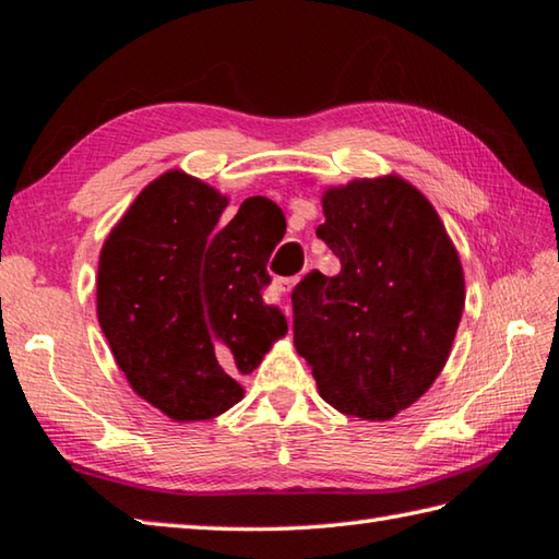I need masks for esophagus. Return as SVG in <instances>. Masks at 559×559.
Instances as JSON below:
<instances>
[{"label": "esophagus", "instance_id": "1", "mask_svg": "<svg viewBox=\"0 0 559 559\" xmlns=\"http://www.w3.org/2000/svg\"><path fill=\"white\" fill-rule=\"evenodd\" d=\"M298 283V278H276L273 281V290H278V293H290V288L296 286ZM286 313L290 316V308L286 306Z\"/></svg>", "mask_w": 559, "mask_h": 559}]
</instances>
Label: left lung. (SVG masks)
<instances>
[{
  "label": "left lung",
  "mask_w": 559,
  "mask_h": 559,
  "mask_svg": "<svg viewBox=\"0 0 559 559\" xmlns=\"http://www.w3.org/2000/svg\"><path fill=\"white\" fill-rule=\"evenodd\" d=\"M318 239L333 278L293 288V343L320 396L359 419H392L447 365L463 313V271L427 197L400 177L328 189Z\"/></svg>",
  "instance_id": "1"
}]
</instances>
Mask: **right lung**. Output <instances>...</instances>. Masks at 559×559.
Wrapping results in <instances>:
<instances>
[{"mask_svg": "<svg viewBox=\"0 0 559 559\" xmlns=\"http://www.w3.org/2000/svg\"><path fill=\"white\" fill-rule=\"evenodd\" d=\"M224 210L226 197L175 169L138 194L100 251L103 335L132 390L177 421L231 409L239 377L288 333L263 302L283 212L266 197L226 224Z\"/></svg>", "mask_w": 559, "mask_h": 559, "instance_id": "right-lung-1", "label": "right lung"}]
</instances>
